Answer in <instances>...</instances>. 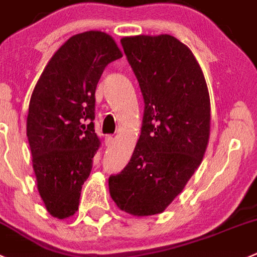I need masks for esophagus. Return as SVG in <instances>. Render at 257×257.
Wrapping results in <instances>:
<instances>
[{
  "instance_id": "obj_1",
  "label": "esophagus",
  "mask_w": 257,
  "mask_h": 257,
  "mask_svg": "<svg viewBox=\"0 0 257 257\" xmlns=\"http://www.w3.org/2000/svg\"><path fill=\"white\" fill-rule=\"evenodd\" d=\"M113 141H114V138H113V136H112V135L106 136V139H104V144H106L107 146L112 145V144H113Z\"/></svg>"
}]
</instances>
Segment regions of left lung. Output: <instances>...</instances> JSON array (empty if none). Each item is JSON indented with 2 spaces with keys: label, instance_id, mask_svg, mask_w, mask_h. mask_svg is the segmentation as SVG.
Instances as JSON below:
<instances>
[{
  "label": "left lung",
  "instance_id": "obj_1",
  "mask_svg": "<svg viewBox=\"0 0 257 257\" xmlns=\"http://www.w3.org/2000/svg\"><path fill=\"white\" fill-rule=\"evenodd\" d=\"M144 97L141 135L130 163L108 178L119 209L161 213L199 167L211 126L206 79L187 45L170 35L121 39Z\"/></svg>",
  "mask_w": 257,
  "mask_h": 257
}]
</instances>
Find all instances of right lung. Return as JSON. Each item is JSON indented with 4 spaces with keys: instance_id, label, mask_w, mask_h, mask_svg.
Returning <instances> with one entry per match:
<instances>
[{
    "instance_id": "obj_1",
    "label": "right lung",
    "mask_w": 257,
    "mask_h": 257,
    "mask_svg": "<svg viewBox=\"0 0 257 257\" xmlns=\"http://www.w3.org/2000/svg\"><path fill=\"white\" fill-rule=\"evenodd\" d=\"M119 58L111 36L85 31L60 46L36 83L26 134L39 193L53 217L64 219L77 212L99 148L96 88L104 68Z\"/></svg>"
}]
</instances>
